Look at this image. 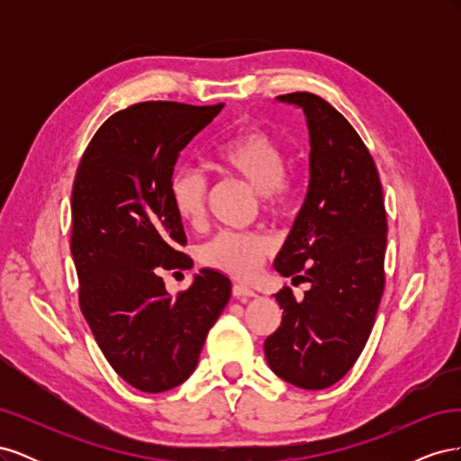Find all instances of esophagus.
Wrapping results in <instances>:
<instances>
[{
    "instance_id": "esophagus-1",
    "label": "esophagus",
    "mask_w": 461,
    "mask_h": 461,
    "mask_svg": "<svg viewBox=\"0 0 461 461\" xmlns=\"http://www.w3.org/2000/svg\"><path fill=\"white\" fill-rule=\"evenodd\" d=\"M232 296H234V298H254L256 292H254L252 288H249V286H246V285L234 283V285H232Z\"/></svg>"
}]
</instances>
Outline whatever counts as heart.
<instances>
[{"label":"heart","mask_w":461,"mask_h":461,"mask_svg":"<svg viewBox=\"0 0 461 461\" xmlns=\"http://www.w3.org/2000/svg\"><path fill=\"white\" fill-rule=\"evenodd\" d=\"M212 165L227 176L244 180L259 194L263 212L286 213L294 202L296 185L286 169V151L275 136L248 129L219 142ZM173 212L190 227H200L205 215L207 178L196 167H178L167 186ZM273 242L259 232L221 230L200 248V261L207 267L239 278L252 276L269 256Z\"/></svg>","instance_id":"1"}]
</instances>
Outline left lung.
Segmentation results:
<instances>
[{
  "mask_svg": "<svg viewBox=\"0 0 461 461\" xmlns=\"http://www.w3.org/2000/svg\"><path fill=\"white\" fill-rule=\"evenodd\" d=\"M303 109L310 129V186L275 269L310 283L303 300L285 286L283 321L263 350L286 383L321 390L352 369L384 290L386 212L379 171L350 122L310 92L278 95Z\"/></svg>",
  "mask_w": 461,
  "mask_h": 461,
  "instance_id": "left-lung-1",
  "label": "left lung"
}]
</instances>
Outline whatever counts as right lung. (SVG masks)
Instances as JSON below:
<instances>
[{
    "mask_svg": "<svg viewBox=\"0 0 461 461\" xmlns=\"http://www.w3.org/2000/svg\"><path fill=\"white\" fill-rule=\"evenodd\" d=\"M222 105L121 109L97 129L77 169L71 254L80 312L109 366L142 393L188 379L230 298V281L213 269H202L175 298L159 276L192 267L167 186L178 153Z\"/></svg>",
    "mask_w": 461,
    "mask_h": 461,
    "instance_id": "right-lung-1",
    "label": "right lung"
}]
</instances>
